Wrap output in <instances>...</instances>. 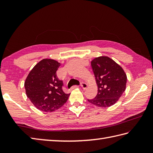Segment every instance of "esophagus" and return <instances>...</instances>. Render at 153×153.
Wrapping results in <instances>:
<instances>
[{
    "mask_svg": "<svg viewBox=\"0 0 153 153\" xmlns=\"http://www.w3.org/2000/svg\"><path fill=\"white\" fill-rule=\"evenodd\" d=\"M81 87H82L83 89H86V88L87 87V84L84 82H82L81 83Z\"/></svg>",
    "mask_w": 153,
    "mask_h": 153,
    "instance_id": "1",
    "label": "esophagus"
}]
</instances>
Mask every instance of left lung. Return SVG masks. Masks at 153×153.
I'll return each mask as SVG.
<instances>
[{
    "instance_id": "1",
    "label": "left lung",
    "mask_w": 153,
    "mask_h": 153,
    "mask_svg": "<svg viewBox=\"0 0 153 153\" xmlns=\"http://www.w3.org/2000/svg\"><path fill=\"white\" fill-rule=\"evenodd\" d=\"M91 64L98 92L95 98L88 101L100 108L114 105L126 88L127 76L124 70L114 60L106 56L95 58Z\"/></svg>"
}]
</instances>
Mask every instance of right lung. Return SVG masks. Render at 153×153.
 Masks as SVG:
<instances>
[{"label":"right lung","instance_id":"right-lung-1","mask_svg":"<svg viewBox=\"0 0 153 153\" xmlns=\"http://www.w3.org/2000/svg\"><path fill=\"white\" fill-rule=\"evenodd\" d=\"M60 66L56 60L45 58L35 65L25 79L26 95L41 111L53 112L59 109L70 95L63 91L62 81L56 76Z\"/></svg>","mask_w":153,"mask_h":153}]
</instances>
